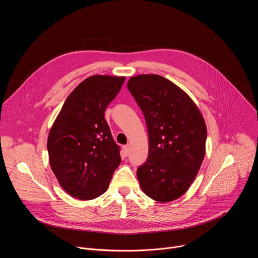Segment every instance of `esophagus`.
Here are the masks:
<instances>
[{
  "instance_id": "esophagus-1",
  "label": "esophagus",
  "mask_w": 258,
  "mask_h": 258,
  "mask_svg": "<svg viewBox=\"0 0 258 258\" xmlns=\"http://www.w3.org/2000/svg\"><path fill=\"white\" fill-rule=\"evenodd\" d=\"M123 151H124L125 156H127V155H128V153H130V145H125V146H123Z\"/></svg>"
}]
</instances>
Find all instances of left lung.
<instances>
[{
  "mask_svg": "<svg viewBox=\"0 0 258 258\" xmlns=\"http://www.w3.org/2000/svg\"><path fill=\"white\" fill-rule=\"evenodd\" d=\"M127 89L142 109L149 135L148 159L137 171L140 186L155 201H173L188 191L201 167L205 120L190 96L163 77H133Z\"/></svg>",
  "mask_w": 258,
  "mask_h": 258,
  "instance_id": "8db88e82",
  "label": "left lung"
}]
</instances>
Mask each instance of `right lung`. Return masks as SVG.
I'll return each instance as SVG.
<instances>
[{
	"label": "right lung",
	"mask_w": 258,
	"mask_h": 258,
	"mask_svg": "<svg viewBox=\"0 0 258 258\" xmlns=\"http://www.w3.org/2000/svg\"><path fill=\"white\" fill-rule=\"evenodd\" d=\"M124 81V77L99 75L86 79L67 97L50 130V165L72 197L92 200L104 194L120 164V147L104 112Z\"/></svg>",
	"instance_id": "1"
}]
</instances>
